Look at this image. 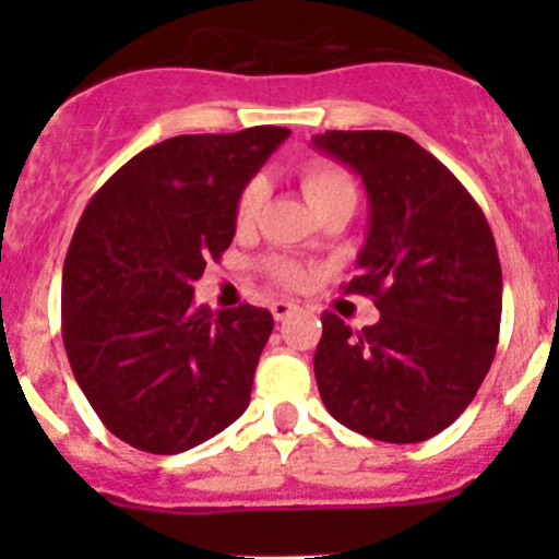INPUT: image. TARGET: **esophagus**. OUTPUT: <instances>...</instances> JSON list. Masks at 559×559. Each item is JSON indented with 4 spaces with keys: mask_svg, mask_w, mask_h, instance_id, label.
Returning a JSON list of instances; mask_svg holds the SVG:
<instances>
[{
    "mask_svg": "<svg viewBox=\"0 0 559 559\" xmlns=\"http://www.w3.org/2000/svg\"><path fill=\"white\" fill-rule=\"evenodd\" d=\"M270 311H273L275 321H284V319H289L292 313L300 311V306H297V302H289V300H275L273 306H270Z\"/></svg>",
    "mask_w": 559,
    "mask_h": 559,
    "instance_id": "esophagus-1",
    "label": "esophagus"
}]
</instances>
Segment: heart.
Here are the masks:
<instances>
[{"instance_id": "obj_1", "label": "heart", "mask_w": 559, "mask_h": 559, "mask_svg": "<svg viewBox=\"0 0 559 559\" xmlns=\"http://www.w3.org/2000/svg\"><path fill=\"white\" fill-rule=\"evenodd\" d=\"M302 178V191L306 197L311 200V205L316 207L319 202H324L326 197L337 194L343 189H354V180L343 167L330 165V162H311V165L302 167L300 173ZM262 197H264V183L259 178L248 180V183L240 189L238 194V205H235V224L238 227H251L253 218H257L259 205H262ZM264 270H267L270 278H275L278 284L284 286H300L302 281L308 278L306 267L292 259H281L273 257L264 262Z\"/></svg>"}]
</instances>
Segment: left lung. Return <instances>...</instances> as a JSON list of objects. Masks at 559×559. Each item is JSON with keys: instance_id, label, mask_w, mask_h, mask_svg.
<instances>
[{"instance_id": "1", "label": "left lung", "mask_w": 559, "mask_h": 559, "mask_svg": "<svg viewBox=\"0 0 559 559\" xmlns=\"http://www.w3.org/2000/svg\"><path fill=\"white\" fill-rule=\"evenodd\" d=\"M313 145L362 175L370 229L343 289L381 311L362 332L324 311L319 394L359 436L427 441L471 405L495 359L503 273L492 229L452 170L408 134L335 129Z\"/></svg>"}]
</instances>
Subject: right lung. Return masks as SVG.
Returning a JSON list of instances; mask_svg holds the SVG:
<instances>
[{"instance_id":"right-lung-1","label":"right lung","mask_w":559,"mask_h":559,"mask_svg":"<svg viewBox=\"0 0 559 559\" xmlns=\"http://www.w3.org/2000/svg\"><path fill=\"white\" fill-rule=\"evenodd\" d=\"M284 127L178 134L92 197L61 275V337L78 386L129 447L178 454L248 408L267 308H194V281L235 238L240 189Z\"/></svg>"}]
</instances>
